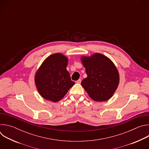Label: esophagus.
Returning a JSON list of instances; mask_svg holds the SVG:
<instances>
[{
    "mask_svg": "<svg viewBox=\"0 0 149 149\" xmlns=\"http://www.w3.org/2000/svg\"><path fill=\"white\" fill-rule=\"evenodd\" d=\"M81 82V79H79L78 80H77L76 81V83H77V84H80Z\"/></svg>",
    "mask_w": 149,
    "mask_h": 149,
    "instance_id": "34e87169",
    "label": "esophagus"
}]
</instances>
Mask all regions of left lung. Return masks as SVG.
I'll use <instances>...</instances> for the list:
<instances>
[{
    "label": "left lung",
    "instance_id": "8db88e82",
    "mask_svg": "<svg viewBox=\"0 0 149 149\" xmlns=\"http://www.w3.org/2000/svg\"><path fill=\"white\" fill-rule=\"evenodd\" d=\"M80 59L87 75L81 85L89 97L98 102L110 99L120 82V74L113 62L100 53L82 55Z\"/></svg>",
    "mask_w": 149,
    "mask_h": 149
}]
</instances>
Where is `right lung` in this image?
I'll list each match as a JSON object with an SVG mask.
<instances>
[{"label":"right lung","instance_id":"add662e5","mask_svg":"<svg viewBox=\"0 0 149 149\" xmlns=\"http://www.w3.org/2000/svg\"><path fill=\"white\" fill-rule=\"evenodd\" d=\"M68 58L61 53L48 56L35 72L34 81L42 97L54 102L64 97L74 86L67 70Z\"/></svg>","mask_w":149,"mask_h":149}]
</instances>
